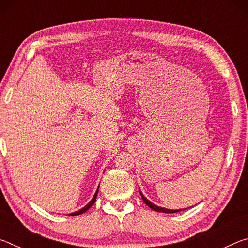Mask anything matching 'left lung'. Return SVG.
I'll return each mask as SVG.
<instances>
[{
    "label": "left lung",
    "instance_id": "1",
    "mask_svg": "<svg viewBox=\"0 0 248 248\" xmlns=\"http://www.w3.org/2000/svg\"><path fill=\"white\" fill-rule=\"evenodd\" d=\"M140 195H141V197H142V199H143L144 203H145L146 205H149V207H150L151 209L155 210V211H157V212H164V213H175V212H178V211H180V210H169V209H165V208L157 207V205L153 204L152 202H150V201H149L148 199L144 198V196L141 194V191H140Z\"/></svg>",
    "mask_w": 248,
    "mask_h": 248
}]
</instances>
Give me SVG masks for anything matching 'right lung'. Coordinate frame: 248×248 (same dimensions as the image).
Wrapping results in <instances>:
<instances>
[{"label": "right lung", "instance_id": "1", "mask_svg": "<svg viewBox=\"0 0 248 248\" xmlns=\"http://www.w3.org/2000/svg\"><path fill=\"white\" fill-rule=\"evenodd\" d=\"M99 188V187H98ZM97 192H98V189H97V191L95 192V195H94V197H93V199H92L89 203H87L85 207L84 208H82L81 210H78V211H77V212H73V213H71V216H78V215H82V213H84L86 211V210H89L92 205H93L94 203H95V201H96V197H97Z\"/></svg>", "mask_w": 248, "mask_h": 248}]
</instances>
